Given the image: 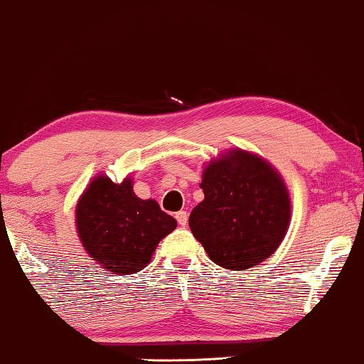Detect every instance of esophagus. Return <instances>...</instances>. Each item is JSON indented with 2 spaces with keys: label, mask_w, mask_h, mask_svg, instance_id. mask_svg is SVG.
<instances>
[{
  "label": "esophagus",
  "mask_w": 364,
  "mask_h": 364,
  "mask_svg": "<svg viewBox=\"0 0 364 364\" xmlns=\"http://www.w3.org/2000/svg\"><path fill=\"white\" fill-rule=\"evenodd\" d=\"M175 220L181 226H186L187 221H189V215H187V211H178L175 213Z\"/></svg>",
  "instance_id": "esophagus-1"
}]
</instances>
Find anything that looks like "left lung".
Segmentation results:
<instances>
[{
	"label": "left lung",
	"mask_w": 364,
	"mask_h": 364,
	"mask_svg": "<svg viewBox=\"0 0 364 364\" xmlns=\"http://www.w3.org/2000/svg\"><path fill=\"white\" fill-rule=\"evenodd\" d=\"M204 200L192 209L191 232L218 266L243 271L271 257L289 225V196L262 158L230 151L206 166Z\"/></svg>",
	"instance_id": "obj_1"
}]
</instances>
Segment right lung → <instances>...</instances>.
<instances>
[{
  "mask_svg": "<svg viewBox=\"0 0 364 364\" xmlns=\"http://www.w3.org/2000/svg\"><path fill=\"white\" fill-rule=\"evenodd\" d=\"M177 221L132 192L131 178L114 183L98 175L76 206V228L90 257L117 274H134L151 259Z\"/></svg>",
  "mask_w": 364,
  "mask_h": 364,
  "instance_id": "add662e5",
  "label": "right lung"
}]
</instances>
